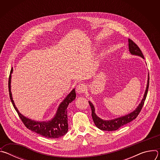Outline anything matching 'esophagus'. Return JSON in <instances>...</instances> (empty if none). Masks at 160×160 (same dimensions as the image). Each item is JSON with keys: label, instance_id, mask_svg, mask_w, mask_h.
<instances>
[{"label": "esophagus", "instance_id": "esophagus-1", "mask_svg": "<svg viewBox=\"0 0 160 160\" xmlns=\"http://www.w3.org/2000/svg\"><path fill=\"white\" fill-rule=\"evenodd\" d=\"M85 90H86V86L83 83H80L76 87V91L78 94H83Z\"/></svg>", "mask_w": 160, "mask_h": 160}]
</instances>
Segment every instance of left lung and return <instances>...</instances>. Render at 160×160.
Instances as JSON below:
<instances>
[{"mask_svg":"<svg viewBox=\"0 0 160 160\" xmlns=\"http://www.w3.org/2000/svg\"><path fill=\"white\" fill-rule=\"evenodd\" d=\"M128 50L131 55L133 56H138L139 57H141L142 59H144V57L142 53V51L139 48V47L132 40L128 39ZM149 75L148 74V83L146 88L145 90V92L143 96V98L142 99L141 103L138 105V106L135 108V110H133L132 112L125 115L124 116L112 119L109 120H102L101 118H99L96 114L95 111V108L93 104L90 101H88V103L90 106L91 109H92V117L93 119V121L96 125V126L102 130L105 131H115L118 130L121 127L126 125L127 123L132 122L134 119L136 118V117L138 116L139 113L142 109V108L144 105V101L146 100L148 88H149Z\"/></svg>","mask_w":160,"mask_h":160,"instance_id":"1","label":"left lung"}]
</instances>
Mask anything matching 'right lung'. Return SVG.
Masks as SVG:
<instances>
[{
  "instance_id": "1",
  "label": "right lung",
  "mask_w": 160,
  "mask_h": 160,
  "mask_svg": "<svg viewBox=\"0 0 160 160\" xmlns=\"http://www.w3.org/2000/svg\"><path fill=\"white\" fill-rule=\"evenodd\" d=\"M13 72V68L10 73L9 78V96L12 104L18 112V115L25 125L29 130L40 134L45 138L49 139L59 138L66 134L68 130V117H67V108L75 99L76 98L75 89L73 88L71 92L67 95L64 100L60 103L56 112L54 117L48 121H35L30 119L19 112L16 108L14 102L12 99V92L11 90V75Z\"/></svg>"
}]
</instances>
